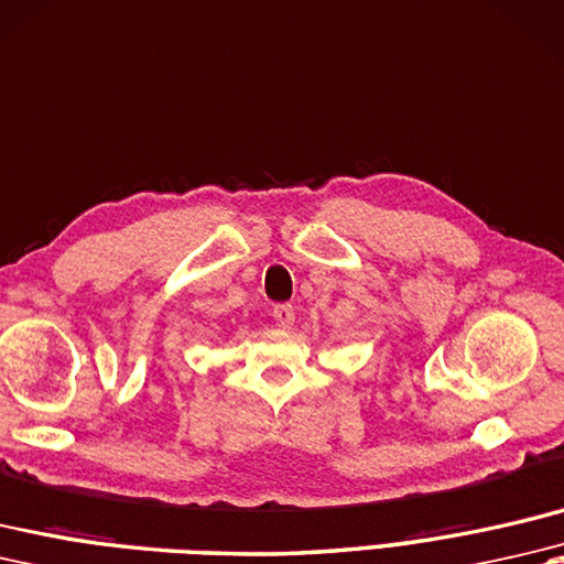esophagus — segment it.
I'll use <instances>...</instances> for the list:
<instances>
[{
    "mask_svg": "<svg viewBox=\"0 0 564 564\" xmlns=\"http://www.w3.org/2000/svg\"><path fill=\"white\" fill-rule=\"evenodd\" d=\"M273 319H276L281 329H291L293 322H295L293 305H276V307H273Z\"/></svg>",
    "mask_w": 564,
    "mask_h": 564,
    "instance_id": "esophagus-1",
    "label": "esophagus"
}]
</instances>
